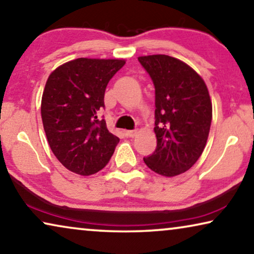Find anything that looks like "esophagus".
<instances>
[{"label":"esophagus","mask_w":254,"mask_h":254,"mask_svg":"<svg viewBox=\"0 0 254 254\" xmlns=\"http://www.w3.org/2000/svg\"><path fill=\"white\" fill-rule=\"evenodd\" d=\"M137 130H128V131H127L126 132V134L127 135V137H130V138H132V137H134L135 134H137Z\"/></svg>","instance_id":"34e87169"}]
</instances>
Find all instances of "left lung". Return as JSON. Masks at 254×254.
I'll return each instance as SVG.
<instances>
[{"mask_svg": "<svg viewBox=\"0 0 254 254\" xmlns=\"http://www.w3.org/2000/svg\"><path fill=\"white\" fill-rule=\"evenodd\" d=\"M155 87L156 148L144 158L149 169L173 177L202 154L212 123V101L202 78L168 55L138 57Z\"/></svg>", "mask_w": 254, "mask_h": 254, "instance_id": "1", "label": "left lung"}]
</instances>
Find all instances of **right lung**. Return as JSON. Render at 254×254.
Here are the masks:
<instances>
[{"instance_id":"1","label":"right lung","mask_w":254,"mask_h":254,"mask_svg":"<svg viewBox=\"0 0 254 254\" xmlns=\"http://www.w3.org/2000/svg\"><path fill=\"white\" fill-rule=\"evenodd\" d=\"M124 64V60L81 57L48 77L41 100L42 123L54 155L72 173H98L119 144L98 112L105 108L107 85Z\"/></svg>"}]
</instances>
